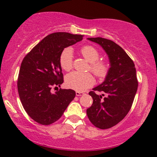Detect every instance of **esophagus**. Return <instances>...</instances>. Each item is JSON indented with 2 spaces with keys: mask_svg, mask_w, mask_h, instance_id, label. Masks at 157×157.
Instances as JSON below:
<instances>
[{
  "mask_svg": "<svg viewBox=\"0 0 157 157\" xmlns=\"http://www.w3.org/2000/svg\"><path fill=\"white\" fill-rule=\"evenodd\" d=\"M84 93L82 92H80V91H76V96H82V95H83Z\"/></svg>",
  "mask_w": 157,
  "mask_h": 157,
  "instance_id": "esophagus-1",
  "label": "esophagus"
}]
</instances>
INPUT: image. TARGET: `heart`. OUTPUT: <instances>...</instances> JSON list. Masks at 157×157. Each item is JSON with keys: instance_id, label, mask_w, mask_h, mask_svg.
Segmentation results:
<instances>
[{"instance_id": "1", "label": "heart", "mask_w": 157, "mask_h": 157, "mask_svg": "<svg viewBox=\"0 0 157 157\" xmlns=\"http://www.w3.org/2000/svg\"><path fill=\"white\" fill-rule=\"evenodd\" d=\"M80 52L83 57L90 63V70L99 78H104L109 70V65L104 61H97L100 54L94 46L87 45L81 48ZM61 68L68 71L73 66V50L71 47H66L61 52L60 58ZM94 82V79L90 73L82 74L77 71L68 74L66 77V85L69 89L77 91H86Z\"/></svg>"}]
</instances>
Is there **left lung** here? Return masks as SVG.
<instances>
[{
    "mask_svg": "<svg viewBox=\"0 0 157 157\" xmlns=\"http://www.w3.org/2000/svg\"><path fill=\"white\" fill-rule=\"evenodd\" d=\"M88 40L103 48L109 57L110 68L105 80L89 93L93 103L86 113L95 127L110 128L123 120L130 111L138 87L136 68L123 48L113 41L102 37ZM95 91L103 94L97 95ZM102 96L105 97L102 98Z\"/></svg>",
    "mask_w": 157,
    "mask_h": 157,
    "instance_id": "1",
    "label": "left lung"
}]
</instances>
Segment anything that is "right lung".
<instances>
[{
	"label": "right lung",
	"instance_id": "add662e5",
	"mask_svg": "<svg viewBox=\"0 0 157 157\" xmlns=\"http://www.w3.org/2000/svg\"><path fill=\"white\" fill-rule=\"evenodd\" d=\"M83 35L55 32L44 37L25 56L21 63L17 90L23 109L41 125L58 120L75 97L71 89L52 94V86L63 82L60 55L63 48L82 40Z\"/></svg>",
	"mask_w": 157,
	"mask_h": 157
}]
</instances>
